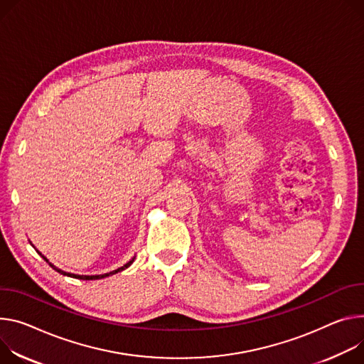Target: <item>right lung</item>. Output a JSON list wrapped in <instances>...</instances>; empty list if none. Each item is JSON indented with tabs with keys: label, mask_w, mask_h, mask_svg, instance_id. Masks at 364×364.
I'll use <instances>...</instances> for the list:
<instances>
[{
	"label": "right lung",
	"mask_w": 364,
	"mask_h": 364,
	"mask_svg": "<svg viewBox=\"0 0 364 364\" xmlns=\"http://www.w3.org/2000/svg\"><path fill=\"white\" fill-rule=\"evenodd\" d=\"M33 245V244H31ZM35 247V245H33ZM38 251V250H36ZM38 254H41L42 255V252H39L38 251ZM42 258L46 261V262H49V259L45 257V255H42ZM135 261V257L132 258L130 261H127L124 266H122V267H119V269H116V270H113V272H110V273H105V274H95V276H84V274H74V273H68V272H63V270H60V269H58V267H55L52 262H49V266L53 269V270H56L58 273H60V274H63V276H68V277H74V279H80V280H98V279H105V277H109V276H113V274H116V273H120V272H123V270H126L132 262Z\"/></svg>",
	"instance_id": "add662e5"
}]
</instances>
